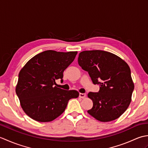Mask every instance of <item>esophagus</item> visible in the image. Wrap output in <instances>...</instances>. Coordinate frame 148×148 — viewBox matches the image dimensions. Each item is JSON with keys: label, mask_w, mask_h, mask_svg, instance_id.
Here are the masks:
<instances>
[{"label": "esophagus", "mask_w": 148, "mask_h": 148, "mask_svg": "<svg viewBox=\"0 0 148 148\" xmlns=\"http://www.w3.org/2000/svg\"><path fill=\"white\" fill-rule=\"evenodd\" d=\"M79 96L80 98H81V99H84V97H86V94H85V93H79Z\"/></svg>", "instance_id": "esophagus-1"}]
</instances>
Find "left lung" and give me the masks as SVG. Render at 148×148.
I'll list each match as a JSON object with an SVG mask.
<instances>
[{"mask_svg":"<svg viewBox=\"0 0 148 148\" xmlns=\"http://www.w3.org/2000/svg\"><path fill=\"white\" fill-rule=\"evenodd\" d=\"M78 64L100 86L99 92L88 94L93 103L88 112L102 122L118 118L129 106L134 89L129 66L119 56L101 50L81 52Z\"/></svg>","mask_w":148,"mask_h":148,"instance_id":"8db88e82","label":"left lung"}]
</instances>
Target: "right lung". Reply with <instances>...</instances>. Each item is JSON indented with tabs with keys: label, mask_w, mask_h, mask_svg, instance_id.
<instances>
[{
	"label": "right lung",
	"mask_w": 148,
	"mask_h": 148,
	"mask_svg": "<svg viewBox=\"0 0 148 148\" xmlns=\"http://www.w3.org/2000/svg\"><path fill=\"white\" fill-rule=\"evenodd\" d=\"M77 53L47 50L34 56L21 69L16 93L30 118L39 122L53 121L64 112L69 100L79 96L76 90L54 86L56 79L63 81V72Z\"/></svg>",
	"instance_id": "add662e5"
}]
</instances>
